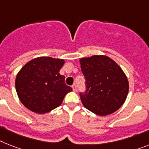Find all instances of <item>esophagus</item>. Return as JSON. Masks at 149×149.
I'll return each instance as SVG.
<instances>
[{
    "instance_id": "34e87169",
    "label": "esophagus",
    "mask_w": 149,
    "mask_h": 149,
    "mask_svg": "<svg viewBox=\"0 0 149 149\" xmlns=\"http://www.w3.org/2000/svg\"><path fill=\"white\" fill-rule=\"evenodd\" d=\"M72 89H73V91L74 92L77 91V86H76V84H73L72 85Z\"/></svg>"
}]
</instances>
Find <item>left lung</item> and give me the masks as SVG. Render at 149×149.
<instances>
[{
    "label": "left lung",
    "mask_w": 149,
    "mask_h": 149,
    "mask_svg": "<svg viewBox=\"0 0 149 149\" xmlns=\"http://www.w3.org/2000/svg\"><path fill=\"white\" fill-rule=\"evenodd\" d=\"M86 80V91L80 93L84 107L98 116H107L121 107L129 92L127 77L117 63L104 55L80 59Z\"/></svg>",
    "instance_id": "1"
}]
</instances>
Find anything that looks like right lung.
<instances>
[{
  "label": "right lung",
  "instance_id": "right-lung-1",
  "mask_svg": "<svg viewBox=\"0 0 149 149\" xmlns=\"http://www.w3.org/2000/svg\"><path fill=\"white\" fill-rule=\"evenodd\" d=\"M65 60L39 57L28 61L17 74L15 87L19 100L29 110L46 113L61 104L72 91L59 74Z\"/></svg>",
  "mask_w": 149,
  "mask_h": 149
}]
</instances>
